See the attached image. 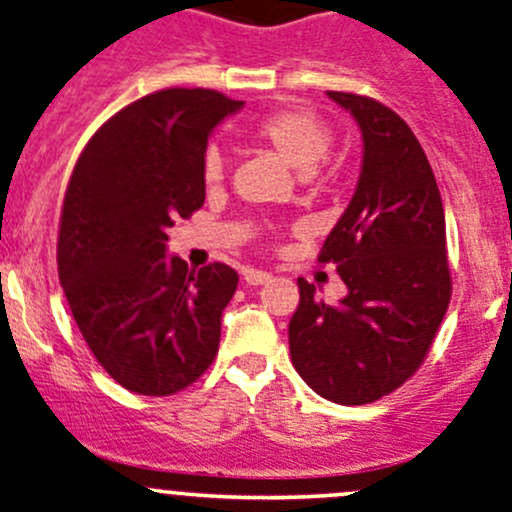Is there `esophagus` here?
Wrapping results in <instances>:
<instances>
[{
	"instance_id": "esophagus-1",
	"label": "esophagus",
	"mask_w": 512,
	"mask_h": 512,
	"mask_svg": "<svg viewBox=\"0 0 512 512\" xmlns=\"http://www.w3.org/2000/svg\"><path fill=\"white\" fill-rule=\"evenodd\" d=\"M272 274L270 272H262V270H245V282L250 284V287H257V284H265L270 282Z\"/></svg>"
}]
</instances>
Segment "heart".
I'll return each instance as SVG.
<instances>
[{"instance_id":"b5f03b06","label":"heart","mask_w":512,"mask_h":512,"mask_svg":"<svg viewBox=\"0 0 512 512\" xmlns=\"http://www.w3.org/2000/svg\"><path fill=\"white\" fill-rule=\"evenodd\" d=\"M250 137L262 147L272 149L289 166L306 176H319V161L333 144V129L321 115L306 107H277L250 125ZM225 166L218 149H211L203 159V181L215 186L223 181Z\"/></svg>"}]
</instances>
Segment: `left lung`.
<instances>
[{"mask_svg": "<svg viewBox=\"0 0 512 512\" xmlns=\"http://www.w3.org/2000/svg\"><path fill=\"white\" fill-rule=\"evenodd\" d=\"M363 132V171L319 262H333L348 294L316 299L299 279L289 351L304 383L338 405H368L417 373L451 299L446 223L422 144L397 112L328 90Z\"/></svg>", "mask_w": 512, "mask_h": 512, "instance_id": "obj_1", "label": "left lung"}]
</instances>
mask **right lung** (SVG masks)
<instances>
[{
    "label": "right lung",
    "instance_id": "obj_1",
    "mask_svg": "<svg viewBox=\"0 0 512 512\" xmlns=\"http://www.w3.org/2000/svg\"><path fill=\"white\" fill-rule=\"evenodd\" d=\"M240 107L218 90H157L112 115L75 161L58 277L98 363L139 395L186 390L218 353L238 272L223 262L188 270L166 255V230L203 206L208 134Z\"/></svg>",
    "mask_w": 512,
    "mask_h": 512
}]
</instances>
